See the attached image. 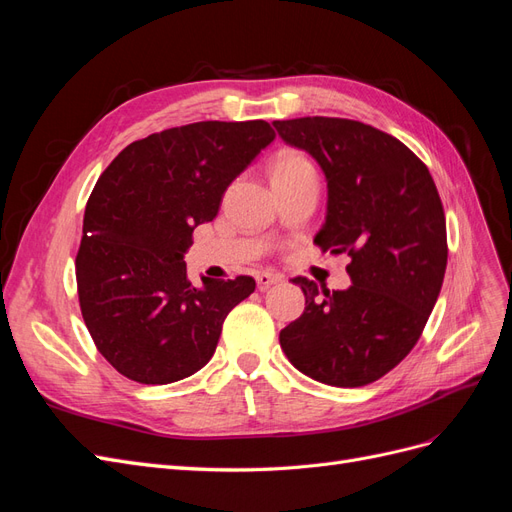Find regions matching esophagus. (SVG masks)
Returning a JSON list of instances; mask_svg holds the SVG:
<instances>
[{"instance_id": "obj_1", "label": "esophagus", "mask_w": 512, "mask_h": 512, "mask_svg": "<svg viewBox=\"0 0 512 512\" xmlns=\"http://www.w3.org/2000/svg\"><path fill=\"white\" fill-rule=\"evenodd\" d=\"M282 280H284V275L282 273H273V271H260L256 275V282H258L260 288H269L271 284H277V282H282Z\"/></svg>"}]
</instances>
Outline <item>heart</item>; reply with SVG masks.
<instances>
[{"instance_id":"b5f03b06","label":"heart","mask_w":512,"mask_h":512,"mask_svg":"<svg viewBox=\"0 0 512 512\" xmlns=\"http://www.w3.org/2000/svg\"><path fill=\"white\" fill-rule=\"evenodd\" d=\"M312 173H316L314 164L309 162V158L303 156L301 151H294V149L277 151L273 162H271L273 185L288 181V179H297L303 175H312Z\"/></svg>"}]
</instances>
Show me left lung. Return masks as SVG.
I'll return each instance as SVG.
<instances>
[{
	"mask_svg": "<svg viewBox=\"0 0 512 512\" xmlns=\"http://www.w3.org/2000/svg\"><path fill=\"white\" fill-rule=\"evenodd\" d=\"M327 175V220L314 243L346 254L348 290L294 277L305 312L280 333L288 361L322 384L380 380L421 337L444 282L446 218L429 168L395 136L339 117L273 121Z\"/></svg>",
	"mask_w": 512,
	"mask_h": 512,
	"instance_id": "1",
	"label": "left lung"
}]
</instances>
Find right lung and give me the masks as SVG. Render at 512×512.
I'll return each instance as SVG.
<instances>
[{
  "instance_id": "1",
  "label": "right lung",
  "mask_w": 512,
  "mask_h": 512,
  "mask_svg": "<svg viewBox=\"0 0 512 512\" xmlns=\"http://www.w3.org/2000/svg\"><path fill=\"white\" fill-rule=\"evenodd\" d=\"M275 138L267 121H198L130 143L94 185L76 254L81 314L121 376L168 384L205 367L254 277H203L183 254L228 185Z\"/></svg>"
}]
</instances>
